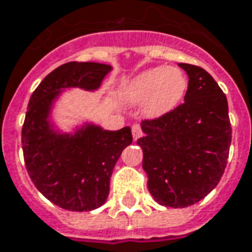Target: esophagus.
Returning a JSON list of instances; mask_svg holds the SVG:
<instances>
[{"mask_svg":"<svg viewBox=\"0 0 252 252\" xmlns=\"http://www.w3.org/2000/svg\"><path fill=\"white\" fill-rule=\"evenodd\" d=\"M131 133H133V138H134V140H137V138H140L143 136V130H141V127H140L138 125H133Z\"/></svg>","mask_w":252,"mask_h":252,"instance_id":"34e87169","label":"esophagus"}]
</instances>
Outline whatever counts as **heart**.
Masks as SVG:
<instances>
[{
    "label": "heart",
    "instance_id": "b5f03b06",
    "mask_svg": "<svg viewBox=\"0 0 252 252\" xmlns=\"http://www.w3.org/2000/svg\"><path fill=\"white\" fill-rule=\"evenodd\" d=\"M187 79L179 69L157 66L147 69L133 79L125 91L129 102L148 101V112L153 116L169 112L183 98Z\"/></svg>",
    "mask_w": 252,
    "mask_h": 252
}]
</instances>
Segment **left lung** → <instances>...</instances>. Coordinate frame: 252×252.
<instances>
[{"mask_svg":"<svg viewBox=\"0 0 252 252\" xmlns=\"http://www.w3.org/2000/svg\"><path fill=\"white\" fill-rule=\"evenodd\" d=\"M189 76L185 102L144 119L143 169L158 204L185 208L207 197L223 175L232 143L227 99L202 67L179 63Z\"/></svg>","mask_w":252,"mask_h":252,"instance_id":"8db88e82","label":"left lung"}]
</instances>
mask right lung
<instances>
[{"label":"right lung","instance_id":"add662e5","mask_svg":"<svg viewBox=\"0 0 252 252\" xmlns=\"http://www.w3.org/2000/svg\"><path fill=\"white\" fill-rule=\"evenodd\" d=\"M112 67L95 62H67L44 77L33 91L22 127L26 169L37 190L61 208L87 212L109 194V179L122 151L131 144L129 126L116 131L86 125L73 134L52 129L48 116L61 90H97Z\"/></svg>","mask_w":252,"mask_h":252}]
</instances>
